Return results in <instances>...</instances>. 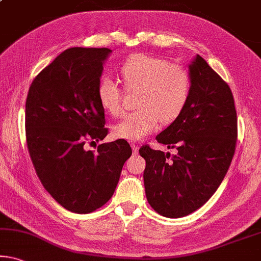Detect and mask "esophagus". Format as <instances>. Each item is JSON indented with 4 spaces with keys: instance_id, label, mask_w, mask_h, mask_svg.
<instances>
[{
    "instance_id": "obj_1",
    "label": "esophagus",
    "mask_w": 261,
    "mask_h": 261,
    "mask_svg": "<svg viewBox=\"0 0 261 261\" xmlns=\"http://www.w3.org/2000/svg\"><path fill=\"white\" fill-rule=\"evenodd\" d=\"M131 147H132V152H134L135 154H137V153H138V150H139V147H138V146H136V145H132Z\"/></svg>"
}]
</instances>
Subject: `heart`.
Segmentation results:
<instances>
[{
	"mask_svg": "<svg viewBox=\"0 0 261 261\" xmlns=\"http://www.w3.org/2000/svg\"><path fill=\"white\" fill-rule=\"evenodd\" d=\"M127 92H137V108L113 126L115 138L137 142L159 126L179 116L187 105L190 94L188 73L177 65H169L161 58L136 55L124 61L119 68ZM123 90L110 77H102L97 86L98 102L110 115L123 110Z\"/></svg>",
	"mask_w": 261,
	"mask_h": 261,
	"instance_id": "heart-1",
	"label": "heart"
}]
</instances>
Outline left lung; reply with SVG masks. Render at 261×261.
I'll list each match as a JSON object with an SVG mask.
<instances>
[{
    "label": "left lung",
    "instance_id": "8db88e82",
    "mask_svg": "<svg viewBox=\"0 0 261 261\" xmlns=\"http://www.w3.org/2000/svg\"><path fill=\"white\" fill-rule=\"evenodd\" d=\"M190 94L177 117L156 136L177 154L139 150L146 161L144 186L148 203L168 218L201 208L220 187L234 154L237 113L230 87L201 56L188 66Z\"/></svg>",
    "mask_w": 261,
    "mask_h": 261
}]
</instances>
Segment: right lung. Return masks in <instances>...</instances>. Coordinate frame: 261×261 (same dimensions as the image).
Wrapping results in <instances>:
<instances>
[{
  "label": "right lung",
  "mask_w": 261,
  "mask_h": 261,
  "mask_svg": "<svg viewBox=\"0 0 261 261\" xmlns=\"http://www.w3.org/2000/svg\"><path fill=\"white\" fill-rule=\"evenodd\" d=\"M109 48L72 47L60 53L32 81L25 103L29 153L44 188L65 209L88 214L110 200L123 165L126 140L87 151V140H103L105 109L97 86Z\"/></svg>",
  "instance_id": "add662e5"
}]
</instances>
